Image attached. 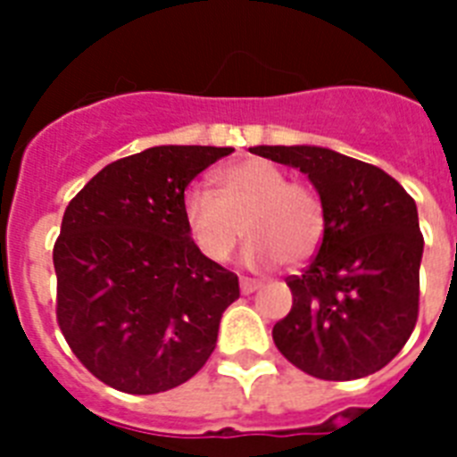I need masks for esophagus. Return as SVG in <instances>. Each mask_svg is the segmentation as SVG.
<instances>
[{
	"instance_id": "esophagus-1",
	"label": "esophagus",
	"mask_w": 457,
	"mask_h": 457,
	"mask_svg": "<svg viewBox=\"0 0 457 457\" xmlns=\"http://www.w3.org/2000/svg\"><path fill=\"white\" fill-rule=\"evenodd\" d=\"M239 286H241V293L251 295V293H255V290H258L260 281H255V278H248V276H241Z\"/></svg>"
}]
</instances>
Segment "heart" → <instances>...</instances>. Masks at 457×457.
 Listing matches in <instances>:
<instances>
[{"mask_svg": "<svg viewBox=\"0 0 457 457\" xmlns=\"http://www.w3.org/2000/svg\"><path fill=\"white\" fill-rule=\"evenodd\" d=\"M218 193L190 187L183 195V220L197 248L213 262H228L237 244L251 237L246 262L253 267L302 264L325 235V209L313 187L287 181L267 160H244L216 174Z\"/></svg>", "mask_w": 457, "mask_h": 457, "instance_id": "1", "label": "heart"}]
</instances>
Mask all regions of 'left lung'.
Listing matches in <instances>:
<instances>
[{"label": "left lung", "mask_w": 457, "mask_h": 457, "mask_svg": "<svg viewBox=\"0 0 457 457\" xmlns=\"http://www.w3.org/2000/svg\"><path fill=\"white\" fill-rule=\"evenodd\" d=\"M251 153L304 171L325 209L312 264L286 278L293 309L271 329L276 348L325 381L383 370L418 320L423 235L413 197L374 164L329 148L255 145Z\"/></svg>", "instance_id": "1"}]
</instances>
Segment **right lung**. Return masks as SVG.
I'll return each instance as SVG.
<instances>
[{
	"mask_svg": "<svg viewBox=\"0 0 457 457\" xmlns=\"http://www.w3.org/2000/svg\"><path fill=\"white\" fill-rule=\"evenodd\" d=\"M229 153L145 148L106 164L69 202L53 246L57 325L80 365L111 388H176L216 348L239 278L202 255L183 220V195Z\"/></svg>",
	"mask_w": 457,
	"mask_h": 457,
	"instance_id": "right-lung-1",
	"label": "right lung"
}]
</instances>
